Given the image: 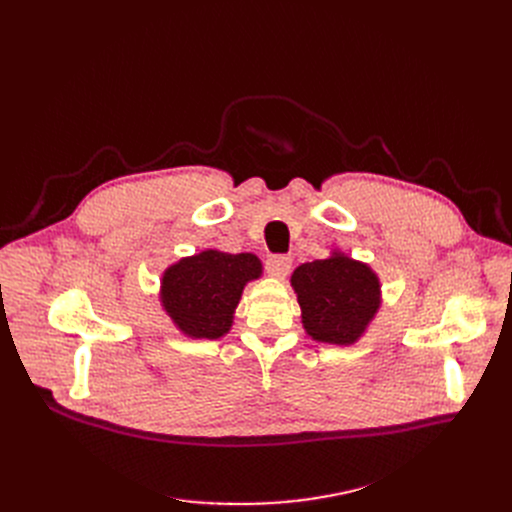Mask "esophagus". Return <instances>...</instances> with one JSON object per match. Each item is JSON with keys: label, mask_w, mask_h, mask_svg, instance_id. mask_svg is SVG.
<instances>
[{"label": "esophagus", "mask_w": 512, "mask_h": 512, "mask_svg": "<svg viewBox=\"0 0 512 512\" xmlns=\"http://www.w3.org/2000/svg\"><path fill=\"white\" fill-rule=\"evenodd\" d=\"M292 267V259L288 255H270L265 261V270L274 278H284Z\"/></svg>", "instance_id": "1"}]
</instances>
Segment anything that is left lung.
I'll use <instances>...</instances> for the list:
<instances>
[{
  "mask_svg": "<svg viewBox=\"0 0 512 512\" xmlns=\"http://www.w3.org/2000/svg\"><path fill=\"white\" fill-rule=\"evenodd\" d=\"M309 336L353 344L380 307V282L367 265L334 255L299 265L292 274Z\"/></svg>",
  "mask_w": 512,
  "mask_h": 512,
  "instance_id": "1",
  "label": "left lung"
}]
</instances>
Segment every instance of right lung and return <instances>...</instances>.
I'll use <instances>...</instances> for the list:
<instances>
[{
  "instance_id": "obj_1",
  "label": "right lung",
  "mask_w": 512,
  "mask_h": 512,
  "mask_svg": "<svg viewBox=\"0 0 512 512\" xmlns=\"http://www.w3.org/2000/svg\"><path fill=\"white\" fill-rule=\"evenodd\" d=\"M259 276L261 263L251 253L203 251L164 274L161 301L184 334L215 340L230 330L242 288Z\"/></svg>"
}]
</instances>
